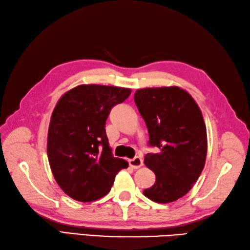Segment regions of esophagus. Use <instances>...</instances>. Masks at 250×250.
<instances>
[{"label": "esophagus", "instance_id": "1", "mask_svg": "<svg viewBox=\"0 0 250 250\" xmlns=\"http://www.w3.org/2000/svg\"><path fill=\"white\" fill-rule=\"evenodd\" d=\"M129 164L133 168V169H137V168L143 166V160L139 158V156H135L134 159H131L129 161Z\"/></svg>", "mask_w": 250, "mask_h": 250}]
</instances>
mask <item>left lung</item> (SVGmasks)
<instances>
[{"instance_id":"1","label":"left lung","mask_w":250,"mask_h":250,"mask_svg":"<svg viewBox=\"0 0 250 250\" xmlns=\"http://www.w3.org/2000/svg\"><path fill=\"white\" fill-rule=\"evenodd\" d=\"M134 101L149 133V145L158 153H147L145 165L155 173V183L144 195L168 204L187 195L204 169L207 127L198 104L178 86L137 89Z\"/></svg>"}]
</instances>
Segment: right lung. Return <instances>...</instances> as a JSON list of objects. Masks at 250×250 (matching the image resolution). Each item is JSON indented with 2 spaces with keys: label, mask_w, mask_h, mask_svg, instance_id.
Instances as JSON below:
<instances>
[{
  "label": "right lung",
  "mask_w": 250,
  "mask_h": 250,
  "mask_svg": "<svg viewBox=\"0 0 250 250\" xmlns=\"http://www.w3.org/2000/svg\"><path fill=\"white\" fill-rule=\"evenodd\" d=\"M131 89L104 85H79L63 95L51 116L46 151L52 173L72 199L90 202L112 188L127 162L114 158L105 123L116 104Z\"/></svg>",
  "instance_id": "1"
}]
</instances>
